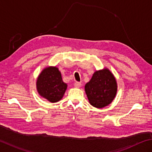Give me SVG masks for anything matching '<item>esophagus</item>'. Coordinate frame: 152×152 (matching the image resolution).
Segmentation results:
<instances>
[{
    "instance_id": "esophagus-1",
    "label": "esophagus",
    "mask_w": 152,
    "mask_h": 152,
    "mask_svg": "<svg viewBox=\"0 0 152 152\" xmlns=\"http://www.w3.org/2000/svg\"><path fill=\"white\" fill-rule=\"evenodd\" d=\"M74 86H75V87H76V88H79L81 86V83H80V82H75V83H74Z\"/></svg>"
}]
</instances>
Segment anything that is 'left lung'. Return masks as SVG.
<instances>
[{"label": "left lung", "instance_id": "left-lung-1", "mask_svg": "<svg viewBox=\"0 0 152 152\" xmlns=\"http://www.w3.org/2000/svg\"><path fill=\"white\" fill-rule=\"evenodd\" d=\"M115 77L107 69L96 71L85 85V92L92 106L102 108L109 105L117 93Z\"/></svg>", "mask_w": 152, "mask_h": 152}]
</instances>
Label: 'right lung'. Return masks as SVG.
I'll return each instance as SVG.
<instances>
[{
    "label": "right lung",
    "mask_w": 152,
    "mask_h": 152,
    "mask_svg": "<svg viewBox=\"0 0 152 152\" xmlns=\"http://www.w3.org/2000/svg\"><path fill=\"white\" fill-rule=\"evenodd\" d=\"M37 88L41 96L50 102H56L62 98L67 84L61 78V73L56 67L46 68L37 80Z\"/></svg>",
    "instance_id": "add662e5"
}]
</instances>
